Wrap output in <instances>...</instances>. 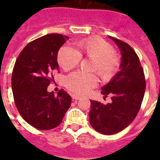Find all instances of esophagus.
I'll return each instance as SVG.
<instances>
[{"label":"esophagus","mask_w":160,"mask_h":160,"mask_svg":"<svg viewBox=\"0 0 160 160\" xmlns=\"http://www.w3.org/2000/svg\"><path fill=\"white\" fill-rule=\"evenodd\" d=\"M72 98H73V100H79L81 98V97H79V96L78 95H73L72 96Z\"/></svg>","instance_id":"34e87169"}]
</instances>
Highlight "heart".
Wrapping results in <instances>:
<instances>
[{
    "mask_svg": "<svg viewBox=\"0 0 160 160\" xmlns=\"http://www.w3.org/2000/svg\"><path fill=\"white\" fill-rule=\"evenodd\" d=\"M78 50L70 46L61 48L58 61L63 70H70L78 66L82 56L94 59L91 70L97 72L102 79L107 80L113 76L118 66V56L112 46L102 38H89L78 44ZM98 78L94 73L74 72L66 79V86L72 92L86 94L98 84Z\"/></svg>",
    "mask_w": 160,
    "mask_h": 160,
    "instance_id": "heart-1",
    "label": "heart"
}]
</instances>
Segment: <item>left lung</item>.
Segmentation results:
<instances>
[{
  "label": "left lung",
  "instance_id": "obj_1",
  "mask_svg": "<svg viewBox=\"0 0 160 160\" xmlns=\"http://www.w3.org/2000/svg\"><path fill=\"white\" fill-rule=\"evenodd\" d=\"M121 53L119 71L102 87V94L111 96L107 105L90 100V125L103 135H114L135 119L143 99L146 82L139 59L134 49L122 41L108 37Z\"/></svg>",
  "mask_w": 160,
  "mask_h": 160
}]
</instances>
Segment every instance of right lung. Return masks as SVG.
Masks as SVG:
<instances>
[{
	"label": "right lung",
	"mask_w": 160,
	"mask_h": 160,
	"mask_svg": "<svg viewBox=\"0 0 160 160\" xmlns=\"http://www.w3.org/2000/svg\"><path fill=\"white\" fill-rule=\"evenodd\" d=\"M67 38L58 33L38 38L24 48L14 65V102L22 118L38 130L58 127L71 104V98L62 89L58 95L47 90L53 73L59 69L58 50Z\"/></svg>",
	"instance_id": "right-lung-1"
}]
</instances>
